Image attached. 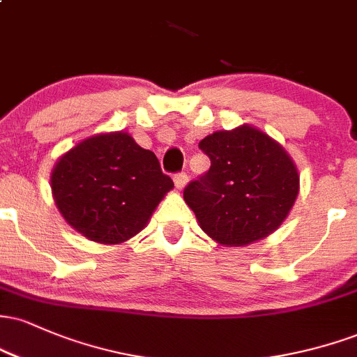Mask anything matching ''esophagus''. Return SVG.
Wrapping results in <instances>:
<instances>
[{
  "label": "esophagus",
  "mask_w": 357,
  "mask_h": 357,
  "mask_svg": "<svg viewBox=\"0 0 357 357\" xmlns=\"http://www.w3.org/2000/svg\"><path fill=\"white\" fill-rule=\"evenodd\" d=\"M186 183H188V174L186 173L174 174V184H176V188H178V190H183V188L186 186Z\"/></svg>",
  "instance_id": "1"
}]
</instances>
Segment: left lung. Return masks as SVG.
<instances>
[{"label":"left lung","mask_w":357,"mask_h":357,"mask_svg":"<svg viewBox=\"0 0 357 357\" xmlns=\"http://www.w3.org/2000/svg\"><path fill=\"white\" fill-rule=\"evenodd\" d=\"M211 167L184 190L199 228L225 247L267 238L296 203L301 176L290 154L264 130L243 124L199 142Z\"/></svg>","instance_id":"left-lung-1"}]
</instances>
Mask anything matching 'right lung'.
<instances>
[{
    "instance_id": "right-lung-1",
    "label": "right lung",
    "mask_w": 357,
    "mask_h": 357,
    "mask_svg": "<svg viewBox=\"0 0 357 357\" xmlns=\"http://www.w3.org/2000/svg\"><path fill=\"white\" fill-rule=\"evenodd\" d=\"M52 196L65 221L90 241L121 245L144 230L174 188L153 151L127 132H102L56 159Z\"/></svg>"
}]
</instances>
